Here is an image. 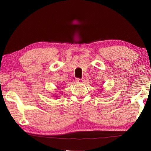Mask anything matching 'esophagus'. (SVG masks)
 Instances as JSON below:
<instances>
[{"mask_svg": "<svg viewBox=\"0 0 151 151\" xmlns=\"http://www.w3.org/2000/svg\"><path fill=\"white\" fill-rule=\"evenodd\" d=\"M76 82H77L78 83H83L84 80L83 79H80V78H77V79H76Z\"/></svg>", "mask_w": 151, "mask_h": 151, "instance_id": "34e87169", "label": "esophagus"}]
</instances>
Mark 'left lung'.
Masks as SVG:
<instances>
[{"instance_id":"1","label":"left lung","mask_w":151,"mask_h":151,"mask_svg":"<svg viewBox=\"0 0 151 151\" xmlns=\"http://www.w3.org/2000/svg\"><path fill=\"white\" fill-rule=\"evenodd\" d=\"M102 89H103V88H102ZM102 90H101V91H102Z\"/></svg>"}]
</instances>
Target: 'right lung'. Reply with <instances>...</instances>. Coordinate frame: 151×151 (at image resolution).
I'll list each match as a JSON object with an SVG mask.
<instances>
[{
	"label": "right lung",
	"instance_id": "1",
	"mask_svg": "<svg viewBox=\"0 0 151 151\" xmlns=\"http://www.w3.org/2000/svg\"><path fill=\"white\" fill-rule=\"evenodd\" d=\"M60 88V86H58V88ZM53 96H54V98H58V97H59L58 95H56V94L53 95Z\"/></svg>",
	"mask_w": 151,
	"mask_h": 151
}]
</instances>
